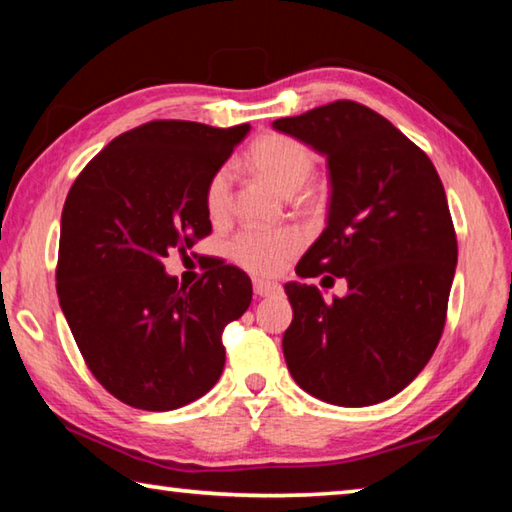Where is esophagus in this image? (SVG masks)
<instances>
[{"instance_id": "esophagus-1", "label": "esophagus", "mask_w": 512, "mask_h": 512, "mask_svg": "<svg viewBox=\"0 0 512 512\" xmlns=\"http://www.w3.org/2000/svg\"><path fill=\"white\" fill-rule=\"evenodd\" d=\"M253 289L257 296H275V293H280V284L277 282H271V280H253Z\"/></svg>"}]
</instances>
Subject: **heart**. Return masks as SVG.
I'll use <instances>...</instances> for the list:
<instances>
[{
  "label": "heart",
  "mask_w": 512,
  "mask_h": 512,
  "mask_svg": "<svg viewBox=\"0 0 512 512\" xmlns=\"http://www.w3.org/2000/svg\"><path fill=\"white\" fill-rule=\"evenodd\" d=\"M248 162L259 176L266 178L277 192L296 194L307 185L314 173L316 158L307 144L289 135L271 133L259 137L248 153ZM232 203V169L221 167L214 173L205 192L207 214L214 221L228 216ZM300 237L293 230H241L230 241V257L250 273L271 275L284 264V259L296 253Z\"/></svg>",
  "instance_id": "heart-1"
}]
</instances>
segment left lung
Instances as JSON below:
<instances>
[{
  "label": "left lung",
  "instance_id": "left-lung-1",
  "mask_svg": "<svg viewBox=\"0 0 512 512\" xmlns=\"http://www.w3.org/2000/svg\"><path fill=\"white\" fill-rule=\"evenodd\" d=\"M273 128L327 160L325 230L296 273L348 282L332 302L314 284H284L291 377L336 406L384 402L427 366L445 327L458 248L443 183L409 137L361 103L334 101Z\"/></svg>",
  "mask_w": 512,
  "mask_h": 512
}]
</instances>
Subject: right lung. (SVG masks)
Masks as SVG:
<instances>
[{"label": "right lung", "instance_id": "add662e5", "mask_svg": "<svg viewBox=\"0 0 512 512\" xmlns=\"http://www.w3.org/2000/svg\"><path fill=\"white\" fill-rule=\"evenodd\" d=\"M248 133L149 121L115 137L69 189L60 309L92 375L135 409H180L210 391L225 366L223 327L253 300L237 266L216 262L185 289L162 264L210 235L207 185Z\"/></svg>", "mask_w": 512, "mask_h": 512}]
</instances>
